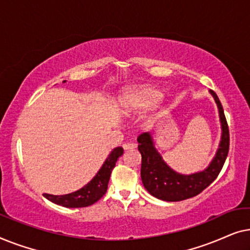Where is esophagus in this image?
Masks as SVG:
<instances>
[{
    "label": "esophagus",
    "instance_id": "obj_1",
    "mask_svg": "<svg viewBox=\"0 0 250 250\" xmlns=\"http://www.w3.org/2000/svg\"><path fill=\"white\" fill-rule=\"evenodd\" d=\"M123 148H124V150H132L136 148V143L134 142H126L123 145Z\"/></svg>",
    "mask_w": 250,
    "mask_h": 250
}]
</instances>
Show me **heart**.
Returning a JSON list of instances; mask_svg holds the SVG:
<instances>
[{
	"instance_id": "1",
	"label": "heart",
	"mask_w": 250,
	"mask_h": 250,
	"mask_svg": "<svg viewBox=\"0 0 250 250\" xmlns=\"http://www.w3.org/2000/svg\"><path fill=\"white\" fill-rule=\"evenodd\" d=\"M162 92L152 87H142L140 90L132 92L127 95V100L132 104L139 105V107H146V105L156 104L162 99Z\"/></svg>"
}]
</instances>
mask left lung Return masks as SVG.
I'll return each instance as SVG.
<instances>
[{
	"label": "left lung",
	"instance_id": "obj_1",
	"mask_svg": "<svg viewBox=\"0 0 250 250\" xmlns=\"http://www.w3.org/2000/svg\"><path fill=\"white\" fill-rule=\"evenodd\" d=\"M210 93L217 104L223 133H222V141L216 157L203 172L191 174V175H182L174 172L164 163L162 157L153 146L152 139L149 133H142L138 136V148L142 156V183L151 196L165 201L189 199L203 192L210 183L216 180L220 174L229 153L230 133L220 99L213 90H210Z\"/></svg>",
	"mask_w": 250,
	"mask_h": 250
}]
</instances>
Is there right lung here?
<instances>
[{
	"label": "right lung",
	"mask_w": 250,
	"mask_h": 250,
	"mask_svg": "<svg viewBox=\"0 0 250 250\" xmlns=\"http://www.w3.org/2000/svg\"><path fill=\"white\" fill-rule=\"evenodd\" d=\"M123 152H124V149L122 146H117V148L114 149V151L109 155L100 170L97 173V175L82 189L75 191V192L63 194V196H53V194L44 193V197L54 204L68 208L91 206V205L97 203L98 200H100L104 197V194L107 192L108 182L109 179H110L111 172L115 168L116 162L123 155Z\"/></svg>",
	"instance_id": "1"
}]
</instances>
